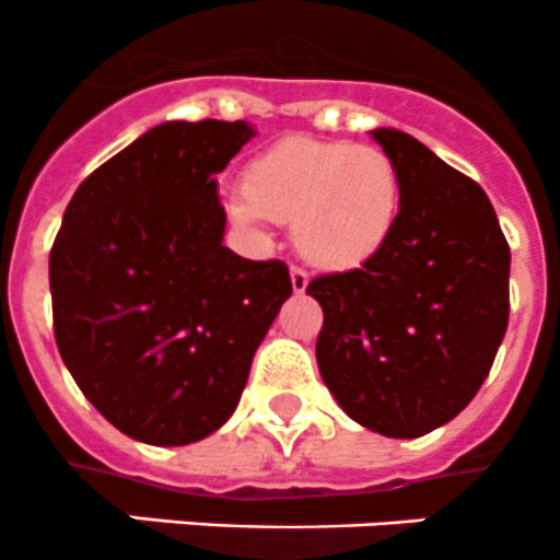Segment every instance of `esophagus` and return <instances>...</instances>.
<instances>
[{"label": "esophagus", "mask_w": 560, "mask_h": 560, "mask_svg": "<svg viewBox=\"0 0 560 560\" xmlns=\"http://www.w3.org/2000/svg\"><path fill=\"white\" fill-rule=\"evenodd\" d=\"M307 282H310V275L304 272V269L291 267V285H293V291L304 293V291H307Z\"/></svg>", "instance_id": "34e87169"}]
</instances>
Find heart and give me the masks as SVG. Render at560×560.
I'll list each match as a JSON object with an SVG mask.
<instances>
[{
    "label": "heart",
    "instance_id": "heart-1",
    "mask_svg": "<svg viewBox=\"0 0 560 560\" xmlns=\"http://www.w3.org/2000/svg\"><path fill=\"white\" fill-rule=\"evenodd\" d=\"M229 212L245 229L261 220L293 223V245L313 267L357 269L392 236L400 214V174L378 147L282 138L242 171Z\"/></svg>",
    "mask_w": 560,
    "mask_h": 560
}]
</instances>
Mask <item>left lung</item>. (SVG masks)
I'll use <instances>...</instances> for the list:
<instances>
[{"instance_id": "8db88e82", "label": "left lung", "mask_w": 560, "mask_h": 560, "mask_svg": "<svg viewBox=\"0 0 560 560\" xmlns=\"http://www.w3.org/2000/svg\"><path fill=\"white\" fill-rule=\"evenodd\" d=\"M400 174L386 245L320 275L315 359L342 411L373 433L419 439L455 419L492 368L509 324V245L474 179L408 132L378 127Z\"/></svg>"}]
</instances>
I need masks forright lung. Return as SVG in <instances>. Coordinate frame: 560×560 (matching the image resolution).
<instances>
[{
	"label": "right lung",
	"instance_id": "right-lung-1",
	"mask_svg": "<svg viewBox=\"0 0 560 560\" xmlns=\"http://www.w3.org/2000/svg\"><path fill=\"white\" fill-rule=\"evenodd\" d=\"M247 121H165L92 171L48 258L54 335L86 400L130 439L185 446L223 428L291 296L282 261L223 245L214 174Z\"/></svg>",
	"mask_w": 560,
	"mask_h": 560
}]
</instances>
